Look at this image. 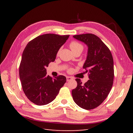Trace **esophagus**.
I'll use <instances>...</instances> for the list:
<instances>
[{
    "label": "esophagus",
    "instance_id": "obj_1",
    "mask_svg": "<svg viewBox=\"0 0 133 133\" xmlns=\"http://www.w3.org/2000/svg\"><path fill=\"white\" fill-rule=\"evenodd\" d=\"M66 79H67V81H70L72 79V78L71 77H66Z\"/></svg>",
    "mask_w": 133,
    "mask_h": 133
}]
</instances>
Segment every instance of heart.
Instances as JSON below:
<instances>
[{"instance_id": "obj_1", "label": "heart", "mask_w": 133, "mask_h": 133, "mask_svg": "<svg viewBox=\"0 0 133 133\" xmlns=\"http://www.w3.org/2000/svg\"><path fill=\"white\" fill-rule=\"evenodd\" d=\"M70 48L72 50L73 52H75L78 51H82L83 49V46L82 44H81L80 43L77 41H72L69 44Z\"/></svg>"}]
</instances>
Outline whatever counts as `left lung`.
I'll return each instance as SVG.
<instances>
[{
  "mask_svg": "<svg viewBox=\"0 0 133 133\" xmlns=\"http://www.w3.org/2000/svg\"><path fill=\"white\" fill-rule=\"evenodd\" d=\"M88 48L83 68L88 72L89 80L84 84L76 79L77 86L72 90L75 103L86 110L99 106L107 98L114 81V62L109 48L101 39L92 34L73 36Z\"/></svg>",
  "mask_w": 133,
  "mask_h": 133,
  "instance_id": "1",
  "label": "left lung"
}]
</instances>
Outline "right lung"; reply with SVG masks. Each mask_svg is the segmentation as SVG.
<instances>
[{
	"mask_svg": "<svg viewBox=\"0 0 133 133\" xmlns=\"http://www.w3.org/2000/svg\"><path fill=\"white\" fill-rule=\"evenodd\" d=\"M69 37L46 34L34 39L25 47L19 66V77L25 95L37 105L51 102L66 83L63 75L54 78L47 75L46 68L55 61L56 54Z\"/></svg>",
	"mask_w": 133,
	"mask_h": 133,
	"instance_id": "add662e5",
	"label": "right lung"
}]
</instances>
